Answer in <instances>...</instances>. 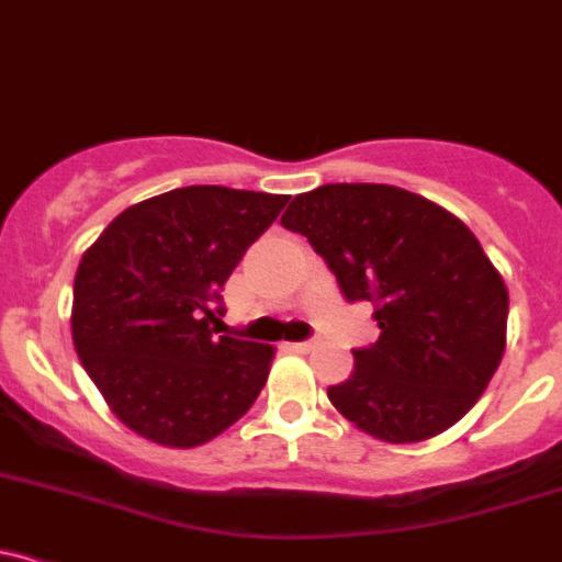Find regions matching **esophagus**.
<instances>
[{"instance_id":"1","label":"esophagus","mask_w":562,"mask_h":562,"mask_svg":"<svg viewBox=\"0 0 562 562\" xmlns=\"http://www.w3.org/2000/svg\"><path fill=\"white\" fill-rule=\"evenodd\" d=\"M315 345H317V341H315V339H306V341H296V345H293V350H296V352H310V350H315Z\"/></svg>"}]
</instances>
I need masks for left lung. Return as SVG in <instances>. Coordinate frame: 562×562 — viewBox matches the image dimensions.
<instances>
[{"label": "left lung", "mask_w": 562, "mask_h": 562, "mask_svg": "<svg viewBox=\"0 0 562 562\" xmlns=\"http://www.w3.org/2000/svg\"><path fill=\"white\" fill-rule=\"evenodd\" d=\"M310 239L347 301H371L380 339L328 398L360 430L409 445L454 425L493 380L509 293L476 236L439 204L395 186L336 182L280 217Z\"/></svg>", "instance_id": "1"}]
</instances>
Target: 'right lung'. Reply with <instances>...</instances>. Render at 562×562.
<instances>
[{"mask_svg": "<svg viewBox=\"0 0 562 562\" xmlns=\"http://www.w3.org/2000/svg\"><path fill=\"white\" fill-rule=\"evenodd\" d=\"M291 196L188 186L104 228L75 274L72 341L115 417L164 447H199L252 406L274 347L215 336L223 285Z\"/></svg>", "mask_w": 562, "mask_h": 562, "instance_id": "obj_1", "label": "right lung"}]
</instances>
